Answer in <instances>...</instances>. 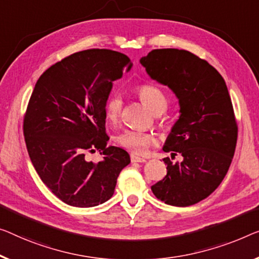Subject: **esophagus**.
<instances>
[{"label": "esophagus", "mask_w": 259, "mask_h": 259, "mask_svg": "<svg viewBox=\"0 0 259 259\" xmlns=\"http://www.w3.org/2000/svg\"><path fill=\"white\" fill-rule=\"evenodd\" d=\"M130 158H131V161H133V163H145L146 161L145 158L138 157V156H136V154H131Z\"/></svg>", "instance_id": "obj_1"}]
</instances>
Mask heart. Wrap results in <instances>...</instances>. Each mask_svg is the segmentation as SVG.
Here are the masks:
<instances>
[{"label":"heart","instance_id":"heart-1","mask_svg":"<svg viewBox=\"0 0 259 259\" xmlns=\"http://www.w3.org/2000/svg\"><path fill=\"white\" fill-rule=\"evenodd\" d=\"M138 96L142 102L149 108L152 113L165 111L167 108V99L164 92L154 84H142L137 90ZM122 98L118 94L111 95L106 103V115L110 121H116L122 110ZM117 141L122 146L130 151L142 153L150 144H152L154 137L151 134L141 133L136 130H125L118 135Z\"/></svg>","mask_w":259,"mask_h":259}]
</instances>
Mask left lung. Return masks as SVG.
<instances>
[{
	"label": "left lung",
	"instance_id": "obj_1",
	"mask_svg": "<svg viewBox=\"0 0 259 259\" xmlns=\"http://www.w3.org/2000/svg\"><path fill=\"white\" fill-rule=\"evenodd\" d=\"M140 63L150 78L175 93L180 108L163 150L183 160L164 158L167 175L151 190L171 206L198 203L221 184L236 148L237 124L225 79L185 50H152Z\"/></svg>",
	"mask_w": 259,
	"mask_h": 259
}]
</instances>
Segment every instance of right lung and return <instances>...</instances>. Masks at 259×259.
Wrapping results in <instances>:
<instances>
[{"mask_svg": "<svg viewBox=\"0 0 259 259\" xmlns=\"http://www.w3.org/2000/svg\"><path fill=\"white\" fill-rule=\"evenodd\" d=\"M131 67L123 53L84 50L52 65L34 86L23 124L26 148L41 181L69 206L108 201L130 163L125 150L107 146L106 103L113 81ZM95 149L99 163L85 159Z\"/></svg>", "mask_w": 259, "mask_h": 259, "instance_id": "1", "label": "right lung"}]
</instances>
